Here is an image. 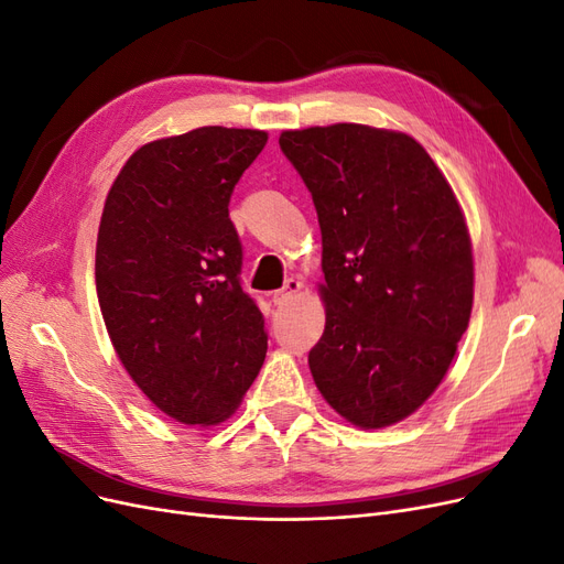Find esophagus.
Returning <instances> with one entry per match:
<instances>
[{"mask_svg": "<svg viewBox=\"0 0 564 564\" xmlns=\"http://www.w3.org/2000/svg\"><path fill=\"white\" fill-rule=\"evenodd\" d=\"M301 280H296V278H289L286 282H284V286L280 289V292H275V294H272V303H275V305H284V303H289V301H292L299 292H301Z\"/></svg>", "mask_w": 564, "mask_h": 564, "instance_id": "obj_1", "label": "esophagus"}]
</instances>
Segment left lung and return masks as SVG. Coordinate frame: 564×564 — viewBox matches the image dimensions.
<instances>
[{
  "label": "left lung",
  "mask_w": 564,
  "mask_h": 564,
  "mask_svg": "<svg viewBox=\"0 0 564 564\" xmlns=\"http://www.w3.org/2000/svg\"><path fill=\"white\" fill-rule=\"evenodd\" d=\"M322 230L315 386L360 429L392 425L445 379L473 308L464 214L412 135L365 124L282 131Z\"/></svg>",
  "instance_id": "left-lung-1"
}]
</instances>
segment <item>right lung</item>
<instances>
[{
  "mask_svg": "<svg viewBox=\"0 0 564 564\" xmlns=\"http://www.w3.org/2000/svg\"><path fill=\"white\" fill-rule=\"evenodd\" d=\"M268 133L202 127L139 148L115 178L96 292L117 357L185 425L228 419L259 377L268 334L245 292L228 204Z\"/></svg>",
  "mask_w": 564,
  "mask_h": 564,
  "instance_id": "obj_1",
  "label": "right lung"
}]
</instances>
